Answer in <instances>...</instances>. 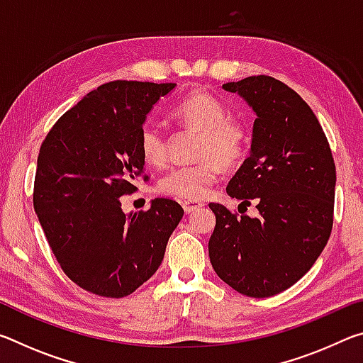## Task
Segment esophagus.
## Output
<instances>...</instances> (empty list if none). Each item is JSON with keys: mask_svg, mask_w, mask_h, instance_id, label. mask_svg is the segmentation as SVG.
I'll return each instance as SVG.
<instances>
[{"mask_svg": "<svg viewBox=\"0 0 363 363\" xmlns=\"http://www.w3.org/2000/svg\"><path fill=\"white\" fill-rule=\"evenodd\" d=\"M200 206H201V203H196V201H189V200L182 201V208H184V213H186V214L194 213L195 210H199Z\"/></svg>", "mask_w": 363, "mask_h": 363, "instance_id": "obj_1", "label": "esophagus"}]
</instances>
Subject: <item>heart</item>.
<instances>
[{"mask_svg":"<svg viewBox=\"0 0 363 363\" xmlns=\"http://www.w3.org/2000/svg\"><path fill=\"white\" fill-rule=\"evenodd\" d=\"M174 115L187 126L200 131L195 164L169 168L158 181V190L176 199L203 200L220 176V165L230 167L243 155L247 130L240 121L227 118L229 110L206 91H194L176 104ZM138 144L147 163L162 164L167 160V138L158 123L147 120L139 130Z\"/></svg>","mask_w":363,"mask_h":363,"instance_id":"heart-1","label":"heart"}]
</instances>
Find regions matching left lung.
<instances>
[{
  "instance_id": "left-lung-1",
  "label": "left lung",
  "mask_w": 363,
  "mask_h": 363,
  "mask_svg": "<svg viewBox=\"0 0 363 363\" xmlns=\"http://www.w3.org/2000/svg\"><path fill=\"white\" fill-rule=\"evenodd\" d=\"M256 113L250 157L227 194L257 218L210 203L216 227L208 243L214 272L238 293L269 298L303 277L333 227L336 168L317 116L296 91L257 75L223 84Z\"/></svg>"
}]
</instances>
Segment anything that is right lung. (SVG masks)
I'll return each instance as SVG.
<instances>
[{
  "mask_svg": "<svg viewBox=\"0 0 363 363\" xmlns=\"http://www.w3.org/2000/svg\"><path fill=\"white\" fill-rule=\"evenodd\" d=\"M174 86L102 84L60 116L41 144L35 213L67 277L97 296H128L149 280L182 219L181 205L169 199L130 214L120 201L144 173L140 126Z\"/></svg>",
  "mask_w": 363,
  "mask_h": 363,
  "instance_id": "1",
  "label": "right lung"
}]
</instances>
